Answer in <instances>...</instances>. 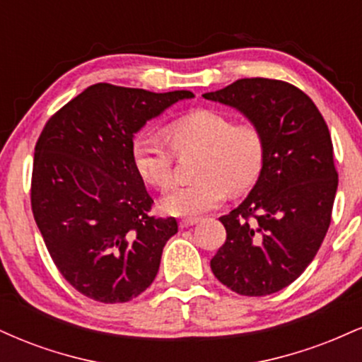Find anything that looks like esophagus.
Returning a JSON list of instances; mask_svg holds the SVG:
<instances>
[{
  "label": "esophagus",
  "mask_w": 362,
  "mask_h": 362,
  "mask_svg": "<svg viewBox=\"0 0 362 362\" xmlns=\"http://www.w3.org/2000/svg\"><path fill=\"white\" fill-rule=\"evenodd\" d=\"M199 223V218H185L180 221V228H189Z\"/></svg>",
  "instance_id": "obj_1"
}]
</instances>
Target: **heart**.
<instances>
[{"mask_svg": "<svg viewBox=\"0 0 362 362\" xmlns=\"http://www.w3.org/2000/svg\"><path fill=\"white\" fill-rule=\"evenodd\" d=\"M167 141L143 136L134 143L132 160L139 175L158 189L173 182L175 155L199 153L194 175L199 180L173 189L161 206L168 214L194 218L223 202L226 190L242 195L259 180L265 160V139L253 122L233 124L228 115L199 109L170 122Z\"/></svg>", "mask_w": 362, "mask_h": 362, "instance_id": "1", "label": "heart"}]
</instances>
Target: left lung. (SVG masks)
<instances>
[{"mask_svg":"<svg viewBox=\"0 0 362 362\" xmlns=\"http://www.w3.org/2000/svg\"><path fill=\"white\" fill-rule=\"evenodd\" d=\"M204 98L243 112L264 134V168L242 204L219 218L226 242L211 269L242 296H267L305 272L330 226L339 185L330 131L288 81L243 78Z\"/></svg>","mask_w":362,"mask_h":362,"instance_id":"1","label":"left lung"}]
</instances>
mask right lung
Here are the masks:
<instances>
[{"label":"right lung","instance_id":"right-lung-1","mask_svg":"<svg viewBox=\"0 0 362 362\" xmlns=\"http://www.w3.org/2000/svg\"><path fill=\"white\" fill-rule=\"evenodd\" d=\"M192 91L153 93L97 83L45 122L30 202L57 271L83 296L126 303L155 281L175 218L149 214L132 160L134 132Z\"/></svg>","mask_w":362,"mask_h":362}]
</instances>
